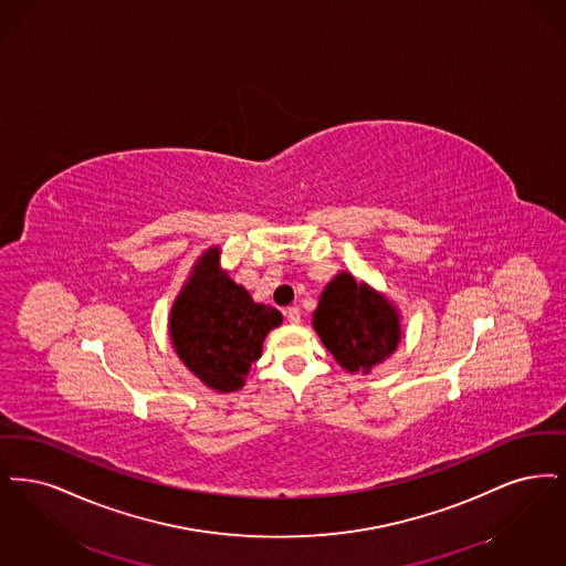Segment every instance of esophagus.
I'll list each match as a JSON object with an SVG mask.
<instances>
[{
	"label": "esophagus",
	"instance_id": "34e87169",
	"mask_svg": "<svg viewBox=\"0 0 566 566\" xmlns=\"http://www.w3.org/2000/svg\"><path fill=\"white\" fill-rule=\"evenodd\" d=\"M285 317H287V321L290 323H300V308L297 306H290L287 311H285Z\"/></svg>",
	"mask_w": 566,
	"mask_h": 566
}]
</instances>
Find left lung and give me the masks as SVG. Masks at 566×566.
<instances>
[{
  "mask_svg": "<svg viewBox=\"0 0 566 566\" xmlns=\"http://www.w3.org/2000/svg\"><path fill=\"white\" fill-rule=\"evenodd\" d=\"M313 327L334 359L353 371L382 364L401 340V325L394 304L353 274H336L323 290L313 313Z\"/></svg>",
  "mask_w": 566,
  "mask_h": 566,
  "instance_id": "obj_1",
  "label": "left lung"
}]
</instances>
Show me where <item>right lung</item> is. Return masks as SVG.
<instances>
[{"instance_id":"1","label":"right lung","mask_w":566,"mask_h":566,"mask_svg":"<svg viewBox=\"0 0 566 566\" xmlns=\"http://www.w3.org/2000/svg\"><path fill=\"white\" fill-rule=\"evenodd\" d=\"M281 321L276 308L253 302L221 271L220 247H209L172 302L169 334L177 357L200 382L230 394L245 385L266 334Z\"/></svg>"}]
</instances>
